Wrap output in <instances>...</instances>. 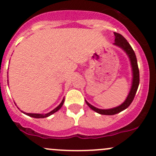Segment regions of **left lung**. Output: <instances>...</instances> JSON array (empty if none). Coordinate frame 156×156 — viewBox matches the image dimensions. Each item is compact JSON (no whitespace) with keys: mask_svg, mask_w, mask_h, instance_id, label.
Segmentation results:
<instances>
[{"mask_svg":"<svg viewBox=\"0 0 156 156\" xmlns=\"http://www.w3.org/2000/svg\"><path fill=\"white\" fill-rule=\"evenodd\" d=\"M114 35H115V42L113 44L114 45L121 48L122 50L126 53L128 57L129 58L130 63H131L132 72H133V81H132L131 89H130L129 93L126 100L121 105L116 106V107L108 109H98V108L95 107L93 105L89 103L85 99L86 103L88 105V106L90 109H92L93 111L97 112V113L101 114V115H115V114L119 113V112L123 111L124 109H127L132 103L135 96H136V91H137L139 84V67H138L137 59H136L134 50H133V48L130 46V44H129L128 41L124 38V37L122 36L120 34L114 33Z\"/></svg>","mask_w":156,"mask_h":156,"instance_id":"8db88e82","label":"left lung"}]
</instances>
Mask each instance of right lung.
<instances>
[{
  "instance_id": "1",
  "label": "right lung",
  "mask_w": 156,
  "mask_h": 156,
  "mask_svg": "<svg viewBox=\"0 0 156 156\" xmlns=\"http://www.w3.org/2000/svg\"><path fill=\"white\" fill-rule=\"evenodd\" d=\"M7 83H8V80H7ZM64 100H65V99H64V98H63V100H62V102H61V103H60V104L59 105V106H57V107L55 108L54 109H53V110L50 111V112H48V113H46V114H40V113H27V112H23V111H21V112H23V113H24V114H26V115H29V116L33 117V118H37V119H40V118H46V117L50 116V115H52V114H53V113H54V112H57V111H58L59 109H60V108L62 107V106H63V103H64Z\"/></svg>"
}]
</instances>
